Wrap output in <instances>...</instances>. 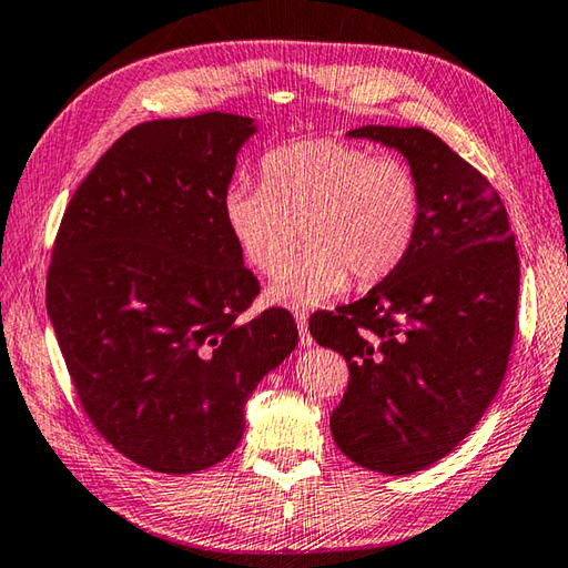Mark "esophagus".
<instances>
[{"mask_svg":"<svg viewBox=\"0 0 568 568\" xmlns=\"http://www.w3.org/2000/svg\"><path fill=\"white\" fill-rule=\"evenodd\" d=\"M293 317L297 322L300 344H303V347H310V344H313V335H310V329H307V313H305V310H295Z\"/></svg>","mask_w":568,"mask_h":568,"instance_id":"obj_1","label":"esophagus"}]
</instances>
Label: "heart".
Segmentation results:
<instances>
[{
	"label": "heart",
	"instance_id": "obj_1",
	"mask_svg": "<svg viewBox=\"0 0 568 568\" xmlns=\"http://www.w3.org/2000/svg\"><path fill=\"white\" fill-rule=\"evenodd\" d=\"M263 186L231 184L224 224L255 273L283 268L268 287L273 305L320 307L352 281L379 283L404 263L424 214V192L404 160L374 158L362 144L335 138L281 144L261 160Z\"/></svg>",
	"mask_w": 568,
	"mask_h": 568
}]
</instances>
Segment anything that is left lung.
Listing matches in <instances>:
<instances>
[{"instance_id": "8db88e82", "label": "left lung", "mask_w": 568, "mask_h": 568, "mask_svg": "<svg viewBox=\"0 0 568 568\" xmlns=\"http://www.w3.org/2000/svg\"><path fill=\"white\" fill-rule=\"evenodd\" d=\"M398 150L424 214L404 263L310 335L349 384L332 410L337 448L366 470L410 475L448 455L493 404L515 339L519 258L493 184L424 128L347 132Z\"/></svg>"}]
</instances>
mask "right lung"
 <instances>
[{"instance_id": "1", "label": "right lung", "mask_w": 568, "mask_h": 568, "mask_svg": "<svg viewBox=\"0 0 568 568\" xmlns=\"http://www.w3.org/2000/svg\"><path fill=\"white\" fill-rule=\"evenodd\" d=\"M255 130L231 113L128 130L53 243L47 310L75 394L100 436L154 473L231 455L253 388L297 344L283 307L241 320L261 287L221 199Z\"/></svg>"}]
</instances>
